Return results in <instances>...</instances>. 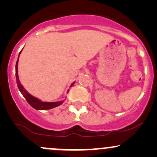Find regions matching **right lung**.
<instances>
[{
    "label": "right lung",
    "instance_id": "right-lung-1",
    "mask_svg": "<svg viewBox=\"0 0 157 157\" xmlns=\"http://www.w3.org/2000/svg\"><path fill=\"white\" fill-rule=\"evenodd\" d=\"M21 54V52H20ZM19 54V55H20ZM19 58V56H18ZM18 58H17V63H16L15 66V76H16V80H17V87H18L19 91H21V93L22 94L23 96L25 97V99L26 100V101L28 102V103L32 106L34 109L37 110H48V109H52L53 108L57 107V106L60 105L63 102V101H60V102H42L40 100L37 99L36 97L32 96L30 94H29L26 90L24 89V88L23 87L22 85L21 84L19 81L18 78V75H17V62H18ZM74 83L71 84L72 86Z\"/></svg>",
    "mask_w": 157,
    "mask_h": 157
}]
</instances>
